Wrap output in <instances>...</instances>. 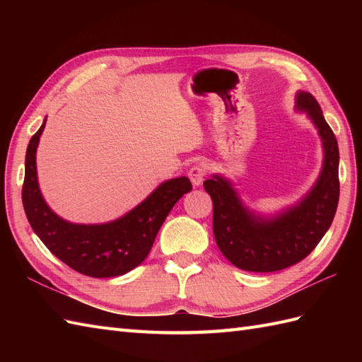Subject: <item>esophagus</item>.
<instances>
[{"label": "esophagus", "instance_id": "esophagus-1", "mask_svg": "<svg viewBox=\"0 0 362 362\" xmlns=\"http://www.w3.org/2000/svg\"><path fill=\"white\" fill-rule=\"evenodd\" d=\"M188 177L194 187H201L205 177V168L202 165H194L188 171Z\"/></svg>", "mask_w": 362, "mask_h": 362}]
</instances>
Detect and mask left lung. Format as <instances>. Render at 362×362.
Wrapping results in <instances>:
<instances>
[{
	"instance_id": "1",
	"label": "left lung",
	"mask_w": 362,
	"mask_h": 362,
	"mask_svg": "<svg viewBox=\"0 0 362 362\" xmlns=\"http://www.w3.org/2000/svg\"><path fill=\"white\" fill-rule=\"evenodd\" d=\"M296 110L305 112L324 149V163L314 187L300 201L272 214L252 211L233 183L213 174L204 188L213 201V233L230 263L249 272H275L308 257L324 238L339 202V148L319 103L308 91H297Z\"/></svg>"
}]
</instances>
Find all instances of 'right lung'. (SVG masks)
Masks as SVG:
<instances>
[{
    "label": "right lung",
    "instance_id": "1",
    "mask_svg": "<svg viewBox=\"0 0 362 362\" xmlns=\"http://www.w3.org/2000/svg\"><path fill=\"white\" fill-rule=\"evenodd\" d=\"M45 122L30 138L26 151L21 197L30 227L51 253L79 274L95 279L127 274L148 257L169 211L193 185L188 177L169 179L124 216L104 224L65 221L45 202L37 180L35 153Z\"/></svg>",
    "mask_w": 362,
    "mask_h": 362
}]
</instances>
